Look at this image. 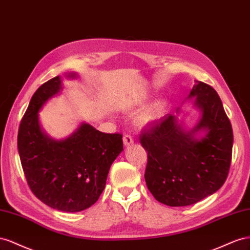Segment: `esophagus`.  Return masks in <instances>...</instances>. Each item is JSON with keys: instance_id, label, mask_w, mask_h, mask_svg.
Segmentation results:
<instances>
[{"instance_id": "esophagus-1", "label": "esophagus", "mask_w": 250, "mask_h": 250, "mask_svg": "<svg viewBox=\"0 0 250 250\" xmlns=\"http://www.w3.org/2000/svg\"><path fill=\"white\" fill-rule=\"evenodd\" d=\"M133 142H134V139H133V137L131 136V135H129V134L125 135V136H124V144H125V146H130L131 145H133Z\"/></svg>"}]
</instances>
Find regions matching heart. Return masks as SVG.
Listing matches in <instances>:
<instances>
[{"mask_svg":"<svg viewBox=\"0 0 250 250\" xmlns=\"http://www.w3.org/2000/svg\"><path fill=\"white\" fill-rule=\"evenodd\" d=\"M160 111H161V106L159 104L154 105L153 108H151L149 110H147L146 113L142 114L141 116V120L144 123H151V121L155 120L159 117L160 115Z\"/></svg>","mask_w":250,"mask_h":250,"instance_id":"b5f03b06","label":"heart"}]
</instances>
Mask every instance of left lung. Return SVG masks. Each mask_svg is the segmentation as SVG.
Wrapping results in <instances>:
<instances>
[{"label":"left lung","instance_id":"8db88e82","mask_svg":"<svg viewBox=\"0 0 250 250\" xmlns=\"http://www.w3.org/2000/svg\"><path fill=\"white\" fill-rule=\"evenodd\" d=\"M190 96L202 116L194 130L184 132L177 117L167 114L147 124L140 144L147 152L146 187L157 201L188 206L216 192L229 172L233 134L222 102L211 85L196 81ZM205 129L198 141L193 134Z\"/></svg>","mask_w":250,"mask_h":250}]
</instances>
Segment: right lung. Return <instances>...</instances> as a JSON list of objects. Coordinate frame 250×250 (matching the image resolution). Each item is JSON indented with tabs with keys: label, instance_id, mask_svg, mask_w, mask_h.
Wrapping results in <instances>:
<instances>
[{
	"label": "right lung",
	"instance_id": "add662e5",
	"mask_svg": "<svg viewBox=\"0 0 250 250\" xmlns=\"http://www.w3.org/2000/svg\"><path fill=\"white\" fill-rule=\"evenodd\" d=\"M61 89V77L56 76L35 91L21 120L18 149L33 195L54 209L76 212L98 200L112 163L124 149V142L120 133L99 132L88 124H83L65 140L46 136L41 130L38 113Z\"/></svg>",
	"mask_w": 250,
	"mask_h": 250
}]
</instances>
